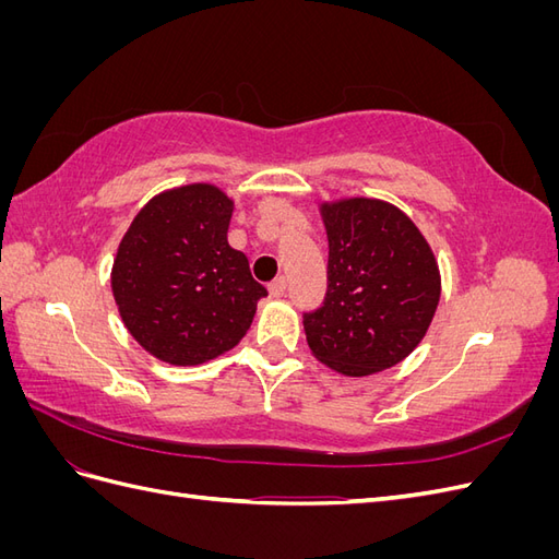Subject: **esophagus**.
I'll use <instances>...</instances> for the list:
<instances>
[{"instance_id": "34e87169", "label": "esophagus", "mask_w": 559, "mask_h": 559, "mask_svg": "<svg viewBox=\"0 0 559 559\" xmlns=\"http://www.w3.org/2000/svg\"><path fill=\"white\" fill-rule=\"evenodd\" d=\"M267 292H270V296H273V298H282V296L286 294V280H284V277H277L275 282H270Z\"/></svg>"}]
</instances>
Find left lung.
Here are the masks:
<instances>
[{"instance_id":"8db88e82","label":"left lung","mask_w":559,"mask_h":559,"mask_svg":"<svg viewBox=\"0 0 559 559\" xmlns=\"http://www.w3.org/2000/svg\"><path fill=\"white\" fill-rule=\"evenodd\" d=\"M329 238L324 306L302 317L314 359L347 378L401 364L427 335L441 270L425 235L392 202H321Z\"/></svg>"}]
</instances>
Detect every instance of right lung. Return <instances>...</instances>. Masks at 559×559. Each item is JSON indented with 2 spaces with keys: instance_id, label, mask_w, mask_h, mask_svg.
Masks as SVG:
<instances>
[{
  "instance_id": "add662e5",
  "label": "right lung",
  "mask_w": 559,
  "mask_h": 559,
  "mask_svg": "<svg viewBox=\"0 0 559 559\" xmlns=\"http://www.w3.org/2000/svg\"><path fill=\"white\" fill-rule=\"evenodd\" d=\"M235 202L214 183L151 198L132 218L111 267L126 329L151 357L200 366L238 345L267 296L228 245Z\"/></svg>"
}]
</instances>
